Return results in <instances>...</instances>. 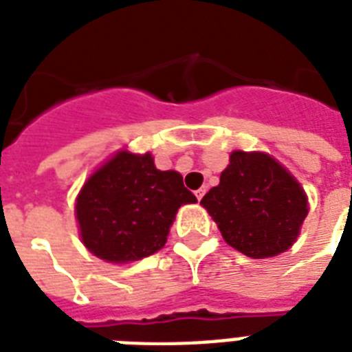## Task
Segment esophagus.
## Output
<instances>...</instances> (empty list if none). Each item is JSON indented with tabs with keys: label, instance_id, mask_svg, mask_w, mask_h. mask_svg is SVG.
<instances>
[{
	"label": "esophagus",
	"instance_id": "esophagus-1",
	"mask_svg": "<svg viewBox=\"0 0 352 352\" xmlns=\"http://www.w3.org/2000/svg\"><path fill=\"white\" fill-rule=\"evenodd\" d=\"M204 193H206V188H199L197 192H195V197H197L199 201H201V199H203Z\"/></svg>",
	"mask_w": 352,
	"mask_h": 352
}]
</instances>
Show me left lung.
I'll return each mask as SVG.
<instances>
[{"instance_id":"1","label":"left lung","mask_w":352,"mask_h":352,"mask_svg":"<svg viewBox=\"0 0 352 352\" xmlns=\"http://www.w3.org/2000/svg\"><path fill=\"white\" fill-rule=\"evenodd\" d=\"M225 241L245 256L285 252L307 217V197L294 177L265 153L234 151L219 186L201 201Z\"/></svg>"}]
</instances>
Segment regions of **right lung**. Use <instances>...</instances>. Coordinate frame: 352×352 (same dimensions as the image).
<instances>
[{
	"instance_id": "add662e5",
	"label": "right lung",
	"mask_w": 352,
	"mask_h": 352,
	"mask_svg": "<svg viewBox=\"0 0 352 352\" xmlns=\"http://www.w3.org/2000/svg\"><path fill=\"white\" fill-rule=\"evenodd\" d=\"M197 199L181 173L155 168L151 155L122 151L95 171L76 199L82 241L111 263L138 261L160 250L182 204Z\"/></svg>"
}]
</instances>
